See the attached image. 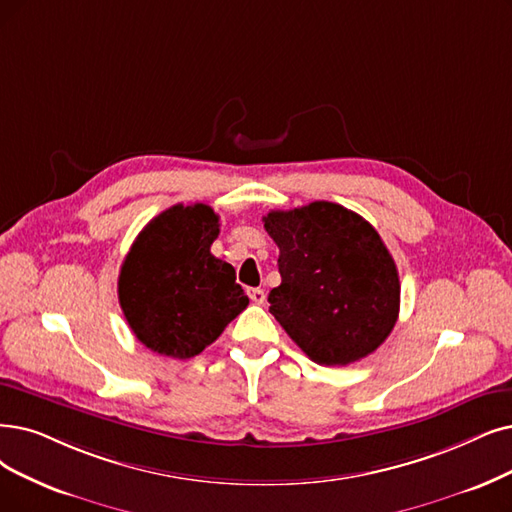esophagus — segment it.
<instances>
[{"label":"esophagus","mask_w":512,"mask_h":512,"mask_svg":"<svg viewBox=\"0 0 512 512\" xmlns=\"http://www.w3.org/2000/svg\"><path fill=\"white\" fill-rule=\"evenodd\" d=\"M248 296H250V300H252L254 304H262L264 298H267V296H264V290H260V288H250V290H248Z\"/></svg>","instance_id":"34e87169"}]
</instances>
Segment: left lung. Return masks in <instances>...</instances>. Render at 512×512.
Segmentation results:
<instances>
[{
    "mask_svg": "<svg viewBox=\"0 0 512 512\" xmlns=\"http://www.w3.org/2000/svg\"><path fill=\"white\" fill-rule=\"evenodd\" d=\"M264 229L279 248L281 283L269 311L319 365H349L393 332L399 273L370 222L332 201L271 210Z\"/></svg>",
    "mask_w": 512,
    "mask_h": 512,
    "instance_id": "obj_1",
    "label": "left lung"
}]
</instances>
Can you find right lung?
<instances>
[{
  "instance_id": "1",
  "label": "right lung",
  "mask_w": 512,
  "mask_h": 512,
  "mask_svg": "<svg viewBox=\"0 0 512 512\" xmlns=\"http://www.w3.org/2000/svg\"><path fill=\"white\" fill-rule=\"evenodd\" d=\"M218 227L206 203H178L138 233L121 264V311L153 353L199 355L250 304L235 269L210 252Z\"/></svg>"
}]
</instances>
